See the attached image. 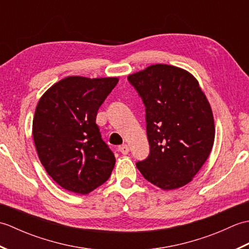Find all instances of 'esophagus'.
Returning <instances> with one entry per match:
<instances>
[{"instance_id": "obj_1", "label": "esophagus", "mask_w": 249, "mask_h": 249, "mask_svg": "<svg viewBox=\"0 0 249 249\" xmlns=\"http://www.w3.org/2000/svg\"><path fill=\"white\" fill-rule=\"evenodd\" d=\"M119 151L122 153V154L126 155V154H128V153H129V147H128V145H126V144L120 145L119 146Z\"/></svg>"}]
</instances>
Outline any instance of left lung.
Listing matches in <instances>:
<instances>
[{
  "mask_svg": "<svg viewBox=\"0 0 249 249\" xmlns=\"http://www.w3.org/2000/svg\"><path fill=\"white\" fill-rule=\"evenodd\" d=\"M145 106L150 154L136 163L161 189L192 181L212 151L215 127L211 106L198 81L176 66L156 64L128 76Z\"/></svg>",
  "mask_w": 249,
  "mask_h": 249,
  "instance_id": "1",
  "label": "left lung"
}]
</instances>
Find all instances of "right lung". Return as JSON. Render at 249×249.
<instances>
[{"mask_svg": "<svg viewBox=\"0 0 249 249\" xmlns=\"http://www.w3.org/2000/svg\"><path fill=\"white\" fill-rule=\"evenodd\" d=\"M118 78L67 77L53 84L35 110L33 138L46 171L61 187L86 195L103 185L115 157L96 124Z\"/></svg>", "mask_w": 249, "mask_h": 249, "instance_id": "add662e5", "label": "right lung"}]
</instances>
